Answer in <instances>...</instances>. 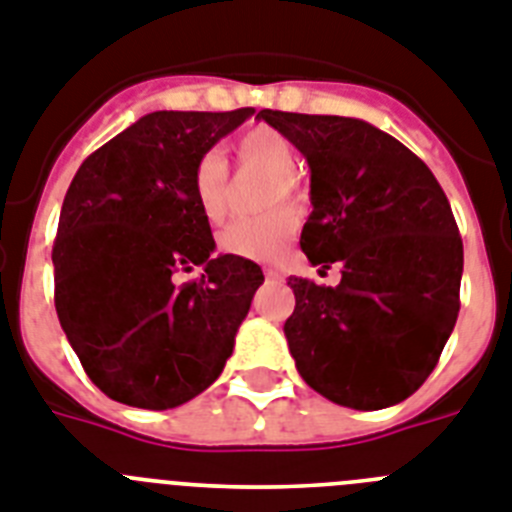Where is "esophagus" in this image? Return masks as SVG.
<instances>
[{
  "mask_svg": "<svg viewBox=\"0 0 512 512\" xmlns=\"http://www.w3.org/2000/svg\"><path fill=\"white\" fill-rule=\"evenodd\" d=\"M264 277L272 279V282H277V279H282V272H279V269H272V266H266Z\"/></svg>",
  "mask_w": 512,
  "mask_h": 512,
  "instance_id": "1",
  "label": "esophagus"
}]
</instances>
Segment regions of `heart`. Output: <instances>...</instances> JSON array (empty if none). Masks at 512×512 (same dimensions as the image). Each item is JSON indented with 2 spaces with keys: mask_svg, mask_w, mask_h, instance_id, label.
<instances>
[{
  "mask_svg": "<svg viewBox=\"0 0 512 512\" xmlns=\"http://www.w3.org/2000/svg\"><path fill=\"white\" fill-rule=\"evenodd\" d=\"M227 157L238 176L266 178V189L261 191L259 209L269 212L256 220H238L227 225L220 233V251L227 256H238L248 261H274L287 251L295 238L298 217L295 212L282 210L303 209L308 194L295 178L298 173V150L287 134L274 126H251L240 131L233 142L227 144ZM196 207L207 222H222L230 212L233 189L220 157L207 155L199 160L191 178Z\"/></svg>",
  "mask_w": 512,
  "mask_h": 512,
  "instance_id": "obj_1",
  "label": "heart"
}]
</instances>
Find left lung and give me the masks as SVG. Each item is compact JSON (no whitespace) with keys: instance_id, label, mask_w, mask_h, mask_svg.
Masks as SVG:
<instances>
[{"instance_id":"left-lung-1","label":"left lung","mask_w":512,"mask_h":512,"mask_svg":"<svg viewBox=\"0 0 512 512\" xmlns=\"http://www.w3.org/2000/svg\"><path fill=\"white\" fill-rule=\"evenodd\" d=\"M310 165L300 248L336 287L292 277L285 336L313 391L352 409L409 399L438 365L453 326L464 243L448 196L422 160L368 121L259 111Z\"/></svg>"}]
</instances>
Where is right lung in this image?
<instances>
[{"label": "right lung", "mask_w": 512, "mask_h": 512, "mask_svg": "<svg viewBox=\"0 0 512 512\" xmlns=\"http://www.w3.org/2000/svg\"><path fill=\"white\" fill-rule=\"evenodd\" d=\"M253 108L157 111L87 157L69 183L54 251V303L90 381L113 401L173 409L217 381L264 282L261 266L212 259L191 178ZM204 265L202 278L173 276Z\"/></svg>", "instance_id": "add662e5"}]
</instances>
